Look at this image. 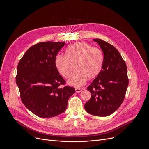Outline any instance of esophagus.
I'll return each instance as SVG.
<instances>
[{"instance_id": "esophagus-1", "label": "esophagus", "mask_w": 149, "mask_h": 149, "mask_svg": "<svg viewBox=\"0 0 149 149\" xmlns=\"http://www.w3.org/2000/svg\"><path fill=\"white\" fill-rule=\"evenodd\" d=\"M82 90H83V88H75V91L77 93H79Z\"/></svg>"}]
</instances>
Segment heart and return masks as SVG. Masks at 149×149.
Segmentation results:
<instances>
[{"label":"heart","mask_w":149,"mask_h":149,"mask_svg":"<svg viewBox=\"0 0 149 149\" xmlns=\"http://www.w3.org/2000/svg\"><path fill=\"white\" fill-rule=\"evenodd\" d=\"M103 62L102 50L85 42L70 45L65 50V56L59 55L55 61L56 70L65 78L71 76L75 66L76 72L68 81V84L75 87L83 86L87 78L96 77L102 70Z\"/></svg>","instance_id":"b5f03b06"}]
</instances>
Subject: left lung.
<instances>
[{
    "label": "left lung",
    "mask_w": 149,
    "mask_h": 149,
    "mask_svg": "<svg viewBox=\"0 0 149 149\" xmlns=\"http://www.w3.org/2000/svg\"><path fill=\"white\" fill-rule=\"evenodd\" d=\"M104 55L100 74L87 88L90 99L85 104L86 111L97 116H107L115 112L123 102L128 86L127 68L118 50L112 45L97 38Z\"/></svg>",
    "instance_id": "1"
}]
</instances>
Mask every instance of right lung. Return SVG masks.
I'll list each match as a JSON object with an SVG mask.
<instances>
[{
    "label": "right lung",
    "mask_w": 149,
    "mask_h": 149,
    "mask_svg": "<svg viewBox=\"0 0 149 149\" xmlns=\"http://www.w3.org/2000/svg\"><path fill=\"white\" fill-rule=\"evenodd\" d=\"M66 43L46 42L29 48L19 61L16 83L22 103L34 115L43 118L62 113L68 100L75 92L65 86V81L56 68L58 52Z\"/></svg>",
    "instance_id": "right-lung-1"
}]
</instances>
